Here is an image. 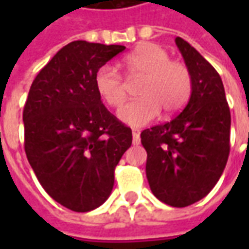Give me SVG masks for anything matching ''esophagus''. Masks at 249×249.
Returning a JSON list of instances; mask_svg holds the SVG:
<instances>
[{
	"label": "esophagus",
	"instance_id": "1",
	"mask_svg": "<svg viewBox=\"0 0 249 249\" xmlns=\"http://www.w3.org/2000/svg\"><path fill=\"white\" fill-rule=\"evenodd\" d=\"M132 136H133V144H135V145H139V144H140V132L133 129Z\"/></svg>",
	"mask_w": 249,
	"mask_h": 249
}]
</instances>
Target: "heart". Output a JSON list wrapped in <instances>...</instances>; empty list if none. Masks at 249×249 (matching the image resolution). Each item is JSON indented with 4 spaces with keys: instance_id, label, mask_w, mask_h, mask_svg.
<instances>
[{
    "instance_id": "1",
    "label": "heart",
    "mask_w": 249,
    "mask_h": 249,
    "mask_svg": "<svg viewBox=\"0 0 249 249\" xmlns=\"http://www.w3.org/2000/svg\"><path fill=\"white\" fill-rule=\"evenodd\" d=\"M120 65L130 81L142 78L137 94L140 98L120 109L119 119L129 126H144L156 119L160 110L175 113L187 103L192 78L183 62L173 61L157 44H141L128 53ZM94 85L104 103L120 108L126 98V82L112 65H103L94 76Z\"/></svg>"
}]
</instances>
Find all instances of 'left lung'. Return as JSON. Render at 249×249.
<instances>
[{
	"label": "left lung",
	"mask_w": 249,
	"mask_h": 249,
	"mask_svg": "<svg viewBox=\"0 0 249 249\" xmlns=\"http://www.w3.org/2000/svg\"><path fill=\"white\" fill-rule=\"evenodd\" d=\"M192 78L185 108L169 123L141 132L146 178L160 201L183 208L205 197L230 155L231 112L219 73L192 45L176 37Z\"/></svg>",
	"instance_id": "1"
}]
</instances>
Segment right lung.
<instances>
[{
  "label": "right lung",
  "instance_id": "add662e5",
  "mask_svg": "<svg viewBox=\"0 0 249 249\" xmlns=\"http://www.w3.org/2000/svg\"><path fill=\"white\" fill-rule=\"evenodd\" d=\"M123 45L73 41L57 52L30 87L24 107L25 153L57 203L89 212L107 201L114 168L132 145V130L104 107L94 85Z\"/></svg>",
  "mask_w": 249,
  "mask_h": 249
}]
</instances>
